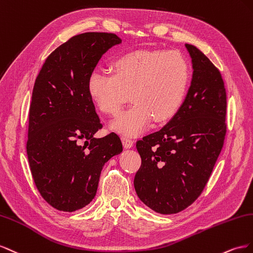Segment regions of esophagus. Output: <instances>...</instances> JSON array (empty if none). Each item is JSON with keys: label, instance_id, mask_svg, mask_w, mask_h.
Masks as SVG:
<instances>
[{"label": "esophagus", "instance_id": "esophagus-1", "mask_svg": "<svg viewBox=\"0 0 253 253\" xmlns=\"http://www.w3.org/2000/svg\"><path fill=\"white\" fill-rule=\"evenodd\" d=\"M122 143H123V146L125 148H131L133 146V141L130 139L122 138Z\"/></svg>", "mask_w": 253, "mask_h": 253}]
</instances>
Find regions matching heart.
I'll use <instances>...</instances> for the list:
<instances>
[{
    "label": "heart",
    "mask_w": 253,
    "mask_h": 253,
    "mask_svg": "<svg viewBox=\"0 0 253 253\" xmlns=\"http://www.w3.org/2000/svg\"><path fill=\"white\" fill-rule=\"evenodd\" d=\"M112 73L92 72L88 92L96 107L117 117L131 92L132 106L111 125L117 133L128 138L139 135L149 126L171 119L179 111L191 81V67L178 52L135 49L118 56Z\"/></svg>",
    "instance_id": "heart-1"
}]
</instances>
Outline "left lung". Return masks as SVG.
<instances>
[{
  "label": "left lung",
  "instance_id": "1",
  "mask_svg": "<svg viewBox=\"0 0 253 253\" xmlns=\"http://www.w3.org/2000/svg\"><path fill=\"white\" fill-rule=\"evenodd\" d=\"M190 89L179 111L159 131L136 142L142 164L134 189L142 203L175 214L196 200L210 178L227 132V94L219 70L192 44Z\"/></svg>",
  "mask_w": 253,
  "mask_h": 253
}]
</instances>
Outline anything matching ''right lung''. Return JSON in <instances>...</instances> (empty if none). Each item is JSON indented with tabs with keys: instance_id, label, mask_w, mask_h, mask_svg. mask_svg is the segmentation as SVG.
I'll return each mask as SVG.
<instances>
[{
	"instance_id": "1",
	"label": "right lung",
	"mask_w": 253,
	"mask_h": 253,
	"mask_svg": "<svg viewBox=\"0 0 253 253\" xmlns=\"http://www.w3.org/2000/svg\"><path fill=\"white\" fill-rule=\"evenodd\" d=\"M122 42L111 33H84L57 47L36 78L26 151L36 186L48 205L74 212L95 197L105 163L122 153L114 132L103 127L88 81L108 49Z\"/></svg>"
}]
</instances>
